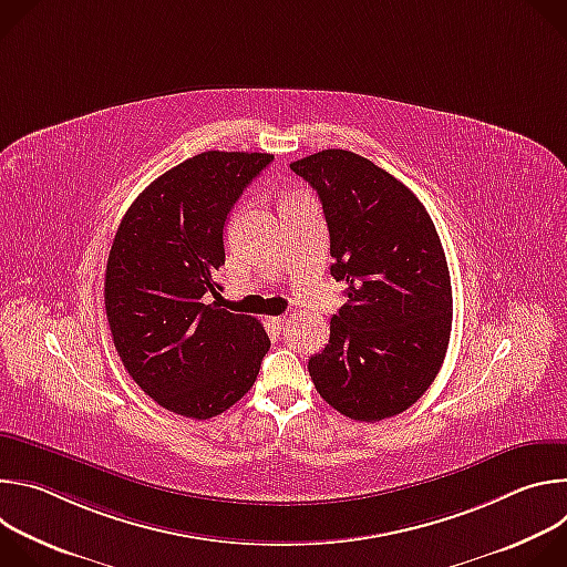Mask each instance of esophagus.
<instances>
[{"mask_svg":"<svg viewBox=\"0 0 567 567\" xmlns=\"http://www.w3.org/2000/svg\"><path fill=\"white\" fill-rule=\"evenodd\" d=\"M271 326H276L278 330H285L287 318H285V316H274V318H271Z\"/></svg>","mask_w":567,"mask_h":567,"instance_id":"obj_1","label":"esophagus"}]
</instances>
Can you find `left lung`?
Wrapping results in <instances>:
<instances>
[{"instance_id": "obj_1", "label": "left lung", "mask_w": 567, "mask_h": 567, "mask_svg": "<svg viewBox=\"0 0 567 567\" xmlns=\"http://www.w3.org/2000/svg\"><path fill=\"white\" fill-rule=\"evenodd\" d=\"M330 228V271L348 302L309 377L332 409L357 422L399 415L435 381L451 339L446 256L424 204L383 168L348 150L298 158Z\"/></svg>"}]
</instances>
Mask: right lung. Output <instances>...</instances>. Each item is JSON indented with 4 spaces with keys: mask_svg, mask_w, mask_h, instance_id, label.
<instances>
[{
    "mask_svg": "<svg viewBox=\"0 0 567 567\" xmlns=\"http://www.w3.org/2000/svg\"><path fill=\"white\" fill-rule=\"evenodd\" d=\"M267 152L208 150L154 179L127 208L107 258L114 348L158 406L210 420L245 396L269 352L260 322L204 296L217 291L224 224L269 164Z\"/></svg>",
    "mask_w": 567,
    "mask_h": 567,
    "instance_id": "right-lung-1",
    "label": "right lung"
}]
</instances>
